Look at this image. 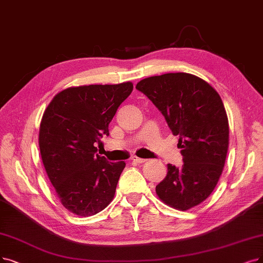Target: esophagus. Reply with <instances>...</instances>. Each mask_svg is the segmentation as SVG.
I'll list each match as a JSON object with an SVG mask.
<instances>
[{
	"label": "esophagus",
	"mask_w": 263,
	"mask_h": 263,
	"mask_svg": "<svg viewBox=\"0 0 263 263\" xmlns=\"http://www.w3.org/2000/svg\"><path fill=\"white\" fill-rule=\"evenodd\" d=\"M132 160H133V162L139 163V164H142V163H144V162L146 161V160H144V159H140V157H138V156H133Z\"/></svg>",
	"instance_id": "obj_1"
}]
</instances>
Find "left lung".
Wrapping results in <instances>:
<instances>
[{"mask_svg": "<svg viewBox=\"0 0 263 263\" xmlns=\"http://www.w3.org/2000/svg\"><path fill=\"white\" fill-rule=\"evenodd\" d=\"M136 88L179 136L183 165H167V176L155 189L157 196L179 211L199 205L214 191L227 159L229 121L221 98L206 81L184 72L143 79Z\"/></svg>", "mask_w": 263, "mask_h": 263, "instance_id": "left-lung-1", "label": "left lung"}]
</instances>
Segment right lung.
I'll list each match as a JSON object with an SVG mask.
<instances>
[{
    "label": "right lung",
    "mask_w": 263,
    "mask_h": 263,
    "mask_svg": "<svg viewBox=\"0 0 263 263\" xmlns=\"http://www.w3.org/2000/svg\"><path fill=\"white\" fill-rule=\"evenodd\" d=\"M133 88L132 82L68 87L43 113L42 162L61 204L72 214L96 215L112 202L125 163L108 162L96 154V144L109 136V124Z\"/></svg>",
    "instance_id": "obj_1"
}]
</instances>
